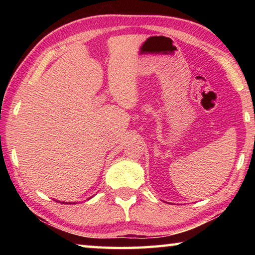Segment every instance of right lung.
I'll use <instances>...</instances> for the list:
<instances>
[{"label": "right lung", "mask_w": 255, "mask_h": 255, "mask_svg": "<svg viewBox=\"0 0 255 255\" xmlns=\"http://www.w3.org/2000/svg\"><path fill=\"white\" fill-rule=\"evenodd\" d=\"M67 204H70V202H67Z\"/></svg>", "instance_id": "right-lung-1"}]
</instances>
